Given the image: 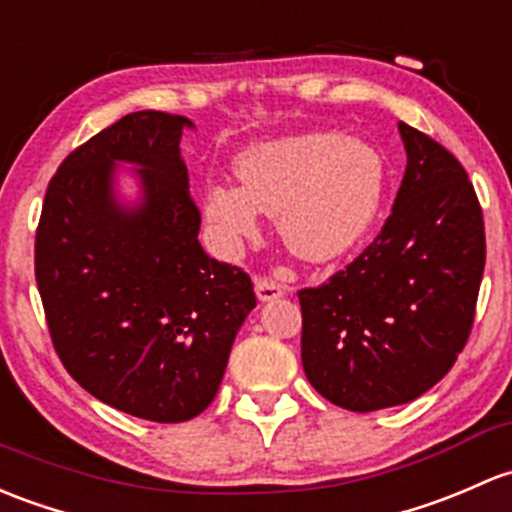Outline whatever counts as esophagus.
<instances>
[{
	"mask_svg": "<svg viewBox=\"0 0 512 512\" xmlns=\"http://www.w3.org/2000/svg\"><path fill=\"white\" fill-rule=\"evenodd\" d=\"M255 292H257V299H260V301H272V299L282 297L284 287L279 282H274V279L265 277V274H260V277L255 279Z\"/></svg>",
	"mask_w": 512,
	"mask_h": 512,
	"instance_id": "1",
	"label": "esophagus"
}]
</instances>
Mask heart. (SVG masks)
<instances>
[{
    "mask_svg": "<svg viewBox=\"0 0 512 512\" xmlns=\"http://www.w3.org/2000/svg\"><path fill=\"white\" fill-rule=\"evenodd\" d=\"M240 188L211 186L206 218L225 240L257 235V211L277 218L301 260L326 262L368 233L383 198V161L368 144L333 132L294 134L247 147L235 161Z\"/></svg>",
    "mask_w": 512,
    "mask_h": 512,
    "instance_id": "heart-1",
    "label": "heart"
}]
</instances>
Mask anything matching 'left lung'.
I'll return each instance as SVG.
<instances>
[{"label": "left lung", "instance_id": "1", "mask_svg": "<svg viewBox=\"0 0 512 512\" xmlns=\"http://www.w3.org/2000/svg\"><path fill=\"white\" fill-rule=\"evenodd\" d=\"M407 169L383 230L351 265L299 289L301 363L333 405L424 395L471 336L486 267L483 211L461 161L400 122Z\"/></svg>", "mask_w": 512, "mask_h": 512}]
</instances>
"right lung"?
Masks as SVG:
<instances>
[{
    "label": "right lung",
    "instance_id": "1",
    "mask_svg": "<svg viewBox=\"0 0 512 512\" xmlns=\"http://www.w3.org/2000/svg\"><path fill=\"white\" fill-rule=\"evenodd\" d=\"M186 117L142 110L73 149L43 198L34 272L63 368L115 410L186 422L213 402L250 274L206 255L181 159ZM115 160L142 165L143 206L111 193Z\"/></svg>",
    "mask_w": 512,
    "mask_h": 512
}]
</instances>
